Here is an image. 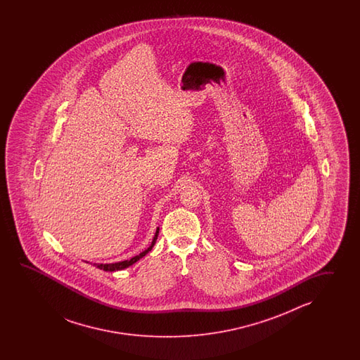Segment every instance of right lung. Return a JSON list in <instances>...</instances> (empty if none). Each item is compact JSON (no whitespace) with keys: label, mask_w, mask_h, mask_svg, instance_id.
<instances>
[{"label":"right lung","mask_w":360,"mask_h":360,"mask_svg":"<svg viewBox=\"0 0 360 360\" xmlns=\"http://www.w3.org/2000/svg\"><path fill=\"white\" fill-rule=\"evenodd\" d=\"M158 233H160V229H157V231H155V236H154L153 242H152V245H150V247H149L148 250H146L144 252L139 253L138 256L132 257V259H130V260L121 261V262H115V264H94V265H95L96 268L101 269V270H105V271H115V270H122V269L129 268L130 265L135 264V262L140 260L141 257H144L146 253L149 252V251L153 248L154 243H155L157 237H158Z\"/></svg>","instance_id":"add662e5"}]
</instances>
